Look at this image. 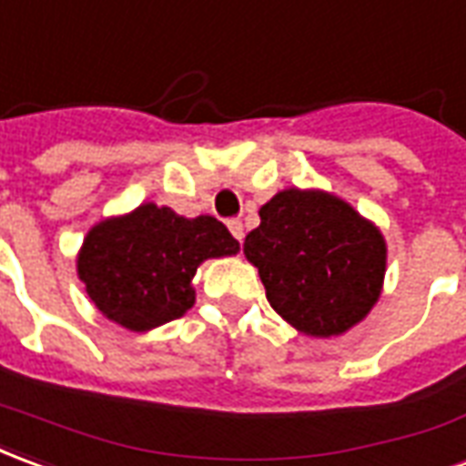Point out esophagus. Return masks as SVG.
Returning <instances> with one entry per match:
<instances>
[{
	"label": "esophagus",
	"instance_id": "34e87169",
	"mask_svg": "<svg viewBox=\"0 0 466 466\" xmlns=\"http://www.w3.org/2000/svg\"><path fill=\"white\" fill-rule=\"evenodd\" d=\"M228 230L236 236L238 243H243V223H240V220H228Z\"/></svg>",
	"mask_w": 466,
	"mask_h": 466
}]
</instances>
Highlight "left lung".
<instances>
[{"instance_id":"obj_1","label":"left lung","mask_w":466,"mask_h":466,"mask_svg":"<svg viewBox=\"0 0 466 466\" xmlns=\"http://www.w3.org/2000/svg\"><path fill=\"white\" fill-rule=\"evenodd\" d=\"M258 216L243 253L258 268L270 309L316 339L364 321L384 286L381 230L323 190H280Z\"/></svg>"}]
</instances>
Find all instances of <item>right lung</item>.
I'll return each mask as SVG.
<instances>
[{
  "mask_svg": "<svg viewBox=\"0 0 466 466\" xmlns=\"http://www.w3.org/2000/svg\"><path fill=\"white\" fill-rule=\"evenodd\" d=\"M238 250V240L213 216L183 218L143 203L92 228L77 256V276L102 316L130 331H150L196 303L190 280L203 260Z\"/></svg>",
  "mask_w": 466,
  "mask_h": 466,
  "instance_id": "1",
  "label": "right lung"
}]
</instances>
